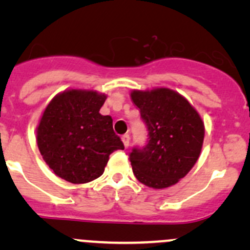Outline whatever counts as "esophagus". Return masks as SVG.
<instances>
[{
	"mask_svg": "<svg viewBox=\"0 0 250 250\" xmlns=\"http://www.w3.org/2000/svg\"><path fill=\"white\" fill-rule=\"evenodd\" d=\"M121 139H122L123 145H125V147L128 148L129 147V143H130V136H129V134H125L121 137Z\"/></svg>",
	"mask_w": 250,
	"mask_h": 250,
	"instance_id": "obj_1",
	"label": "esophagus"
}]
</instances>
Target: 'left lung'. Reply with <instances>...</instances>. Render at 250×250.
I'll use <instances>...</instances> for the list:
<instances>
[{"instance_id":"8db88e82","label":"left lung","mask_w":250,"mask_h":250,"mask_svg":"<svg viewBox=\"0 0 250 250\" xmlns=\"http://www.w3.org/2000/svg\"><path fill=\"white\" fill-rule=\"evenodd\" d=\"M134 104L147 125L146 147L129 154L136 179L154 189L170 187L185 177L199 159L205 125L187 99L168 88L133 90Z\"/></svg>"}]
</instances>
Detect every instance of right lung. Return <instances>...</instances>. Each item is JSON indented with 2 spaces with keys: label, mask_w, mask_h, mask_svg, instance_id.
I'll use <instances>...</instances> for the list:
<instances>
[{
  "label": "right lung",
  "mask_w": 250,
  "mask_h": 250,
  "mask_svg": "<svg viewBox=\"0 0 250 250\" xmlns=\"http://www.w3.org/2000/svg\"><path fill=\"white\" fill-rule=\"evenodd\" d=\"M107 96L95 90L69 89L57 94L37 125V146L57 176L87 183L103 174L109 155L125 146L113 129V119L100 109Z\"/></svg>",
  "instance_id": "1"
}]
</instances>
